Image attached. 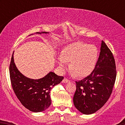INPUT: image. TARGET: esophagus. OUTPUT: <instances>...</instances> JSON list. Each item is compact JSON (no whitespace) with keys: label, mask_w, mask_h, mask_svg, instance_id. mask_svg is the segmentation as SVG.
Returning a JSON list of instances; mask_svg holds the SVG:
<instances>
[{"label":"esophagus","mask_w":125,"mask_h":125,"mask_svg":"<svg viewBox=\"0 0 125 125\" xmlns=\"http://www.w3.org/2000/svg\"><path fill=\"white\" fill-rule=\"evenodd\" d=\"M70 82V80H69L68 79H66V78H64L62 80L63 83H67V82Z\"/></svg>","instance_id":"esophagus-1"}]
</instances>
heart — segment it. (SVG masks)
<instances>
[{
	"label": "heart",
	"mask_w": 125,
	"mask_h": 125,
	"mask_svg": "<svg viewBox=\"0 0 125 125\" xmlns=\"http://www.w3.org/2000/svg\"><path fill=\"white\" fill-rule=\"evenodd\" d=\"M98 57L97 48L94 45L79 42L65 48L59 58L62 68L71 62L70 68L75 76L82 77L89 75L94 70Z\"/></svg>",
	"instance_id": "b5f03b06"
}]
</instances>
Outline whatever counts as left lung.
I'll list each match as a JSON object with an SVG mask.
<instances>
[{
	"mask_svg": "<svg viewBox=\"0 0 125 125\" xmlns=\"http://www.w3.org/2000/svg\"><path fill=\"white\" fill-rule=\"evenodd\" d=\"M116 75L114 56L102 41L94 70L82 80L75 82L76 91L73 97L75 108L84 114H93L100 109L113 92Z\"/></svg>",
	"mask_w": 125,
	"mask_h": 125,
	"instance_id": "8db88e82",
	"label": "left lung"
}]
</instances>
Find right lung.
<instances>
[{"label": "right lung", "mask_w": 125, "mask_h": 125, "mask_svg": "<svg viewBox=\"0 0 125 125\" xmlns=\"http://www.w3.org/2000/svg\"><path fill=\"white\" fill-rule=\"evenodd\" d=\"M13 54L10 64V76L15 94L21 103L31 111L38 113L45 111L51 104L50 91L62 81L63 77L50 72L42 79H29L17 70L14 62Z\"/></svg>", "instance_id": "add662e5"}]
</instances>
